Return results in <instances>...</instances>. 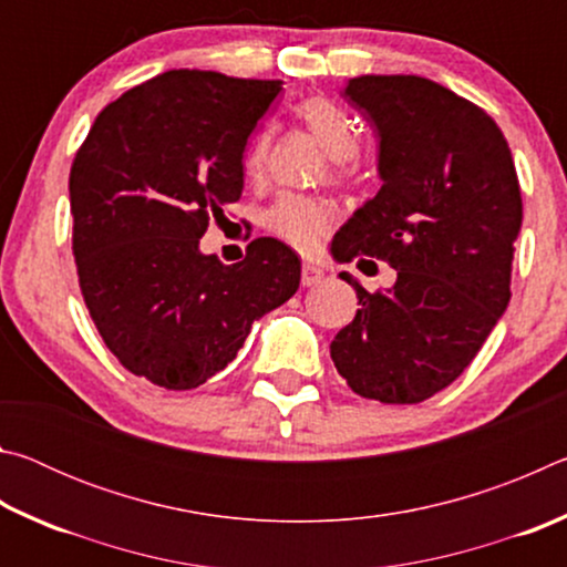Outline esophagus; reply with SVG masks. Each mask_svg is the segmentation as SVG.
I'll list each match as a JSON object with an SVG mask.
<instances>
[{
  "label": "esophagus",
  "mask_w": 567,
  "mask_h": 567,
  "mask_svg": "<svg viewBox=\"0 0 567 567\" xmlns=\"http://www.w3.org/2000/svg\"><path fill=\"white\" fill-rule=\"evenodd\" d=\"M324 280V272L320 270V267H315L310 262L302 265V287H315L320 285Z\"/></svg>",
  "instance_id": "1"
}]
</instances>
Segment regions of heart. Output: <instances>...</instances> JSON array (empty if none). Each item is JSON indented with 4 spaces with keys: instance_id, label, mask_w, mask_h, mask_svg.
<instances>
[{
    "instance_id": "1",
    "label": "heart",
    "mask_w": 567,
    "mask_h": 567,
    "mask_svg": "<svg viewBox=\"0 0 567 567\" xmlns=\"http://www.w3.org/2000/svg\"><path fill=\"white\" fill-rule=\"evenodd\" d=\"M295 114L300 117L307 130L315 134L324 152L334 162V175L344 177L350 167V157L358 155L360 150V130L350 120L338 102L328 97H307L295 107ZM270 150H272V132H257L252 142L245 150L243 169L249 182H260L270 167ZM267 229L275 237H280L300 252H310L320 245V239L330 233L334 223L332 207L320 197L295 195L287 192L277 203L267 209Z\"/></svg>"
}]
</instances>
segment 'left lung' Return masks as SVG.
Returning a JSON list of instances; mask_svg holds the SVG:
<instances>
[{"label": "left lung", "instance_id": "left-lung-1", "mask_svg": "<svg viewBox=\"0 0 567 567\" xmlns=\"http://www.w3.org/2000/svg\"><path fill=\"white\" fill-rule=\"evenodd\" d=\"M344 97L375 122L382 187L332 255L375 257L398 280L368 292L342 272L362 307L330 354L358 395L415 405L463 375L511 302L520 182L495 120L443 84L364 74Z\"/></svg>", "mask_w": 567, "mask_h": 567}]
</instances>
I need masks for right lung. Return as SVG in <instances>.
Instances as JSON below:
<instances>
[{
    "label": "right lung",
    "mask_w": 567,
    "mask_h": 567,
    "mask_svg": "<svg viewBox=\"0 0 567 567\" xmlns=\"http://www.w3.org/2000/svg\"><path fill=\"white\" fill-rule=\"evenodd\" d=\"M280 80L172 70L110 102L70 169L72 252L104 344L132 375L192 390L225 370L255 320L290 300L300 260L275 237L223 265L199 252L243 197V152Z\"/></svg>",
    "instance_id": "add662e5"
}]
</instances>
